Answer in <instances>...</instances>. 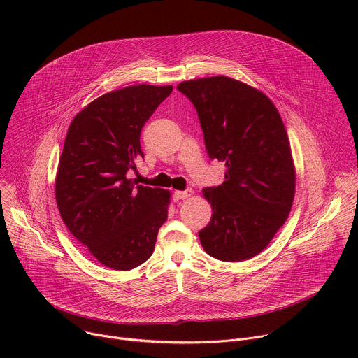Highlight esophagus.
<instances>
[{
  "mask_svg": "<svg viewBox=\"0 0 358 358\" xmlns=\"http://www.w3.org/2000/svg\"><path fill=\"white\" fill-rule=\"evenodd\" d=\"M192 195V189H185V191H174L173 192V196L174 199H184V198H188Z\"/></svg>",
  "mask_w": 358,
  "mask_h": 358,
  "instance_id": "1",
  "label": "esophagus"
}]
</instances>
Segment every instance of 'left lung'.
Wrapping results in <instances>:
<instances>
[{"mask_svg": "<svg viewBox=\"0 0 358 358\" xmlns=\"http://www.w3.org/2000/svg\"><path fill=\"white\" fill-rule=\"evenodd\" d=\"M177 89L196 110L210 159L227 167L221 185L202 189L213 217L198 232L201 245L220 261L250 259L285 224L294 196L279 112L266 94L227 76L187 80Z\"/></svg>", "mask_w": 358, "mask_h": 358, "instance_id": "obj_1", "label": "left lung"}]
</instances>
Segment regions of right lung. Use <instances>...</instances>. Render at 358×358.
<instances>
[{"mask_svg":"<svg viewBox=\"0 0 358 358\" xmlns=\"http://www.w3.org/2000/svg\"><path fill=\"white\" fill-rule=\"evenodd\" d=\"M173 86L137 85L93 100L72 120L55 182L71 234L108 268L130 271L155 250L170 192L127 178L144 159L140 133Z\"/></svg>","mask_w":358,"mask_h":358,"instance_id":"1","label":"right lung"}]
</instances>
